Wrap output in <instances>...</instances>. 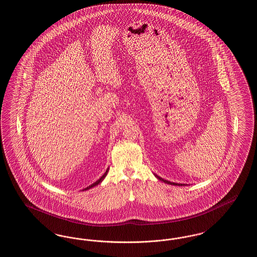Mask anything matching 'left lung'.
I'll use <instances>...</instances> for the list:
<instances>
[{
	"instance_id": "1",
	"label": "left lung",
	"mask_w": 257,
	"mask_h": 257,
	"mask_svg": "<svg viewBox=\"0 0 257 257\" xmlns=\"http://www.w3.org/2000/svg\"><path fill=\"white\" fill-rule=\"evenodd\" d=\"M158 179H160V180H162V181H164L165 183L167 184H171V185H175V186H182V184H178V183H173V182H171V181H168V180H164V179H162L161 177H159V176H157V175H155Z\"/></svg>"
}]
</instances>
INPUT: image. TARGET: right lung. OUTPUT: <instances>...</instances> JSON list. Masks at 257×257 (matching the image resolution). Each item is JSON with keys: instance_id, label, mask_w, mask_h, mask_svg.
I'll return each instance as SVG.
<instances>
[{"instance_id": "obj_1", "label": "right lung", "mask_w": 257, "mask_h": 257, "mask_svg": "<svg viewBox=\"0 0 257 257\" xmlns=\"http://www.w3.org/2000/svg\"><path fill=\"white\" fill-rule=\"evenodd\" d=\"M108 171H109V169H108V170H107V171H106V172H105V173H104V174H103V175H102V176H101V178H99V179H98V180H97V181H96V182H94V183L91 184V185H90V186H88V187H86V189H84V190H83V191H86V190H89V189H90V188H93V187H95V186H96V185H98V184L101 183V182H102V181H103V179H104V178H105V177H106V175H107V173H108Z\"/></svg>"}]
</instances>
